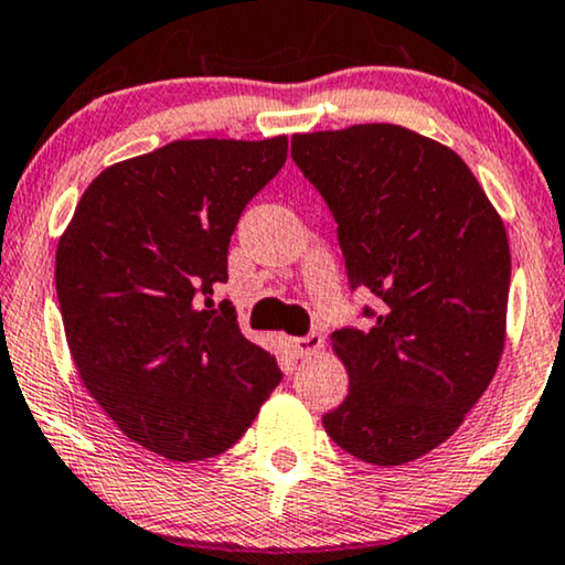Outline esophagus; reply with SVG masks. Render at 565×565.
I'll return each mask as SVG.
<instances>
[{"mask_svg":"<svg viewBox=\"0 0 565 565\" xmlns=\"http://www.w3.org/2000/svg\"><path fill=\"white\" fill-rule=\"evenodd\" d=\"M324 345V337L319 332H309L306 337H292L290 340V350L296 358H306V355H313L317 350H321Z\"/></svg>","mask_w":565,"mask_h":565,"instance_id":"34e87169","label":"esophagus"}]
</instances>
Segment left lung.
Listing matches in <instances>:
<instances>
[{"instance_id": "1", "label": "left lung", "mask_w": 565, "mask_h": 565, "mask_svg": "<svg viewBox=\"0 0 565 565\" xmlns=\"http://www.w3.org/2000/svg\"><path fill=\"white\" fill-rule=\"evenodd\" d=\"M292 160L337 223L363 329L332 332L350 394L332 441L379 467L444 444L498 369L511 282L501 217L457 152L397 124L292 137Z\"/></svg>"}]
</instances>
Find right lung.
Returning <instances> with one entry per match:
<instances>
[{"mask_svg": "<svg viewBox=\"0 0 565 565\" xmlns=\"http://www.w3.org/2000/svg\"><path fill=\"white\" fill-rule=\"evenodd\" d=\"M288 137L179 139L106 168L56 248V298L85 390L131 441L173 461L231 449L280 384L241 334L228 246Z\"/></svg>", "mask_w": 565, "mask_h": 565, "instance_id": "right-lung-1", "label": "right lung"}]
</instances>
